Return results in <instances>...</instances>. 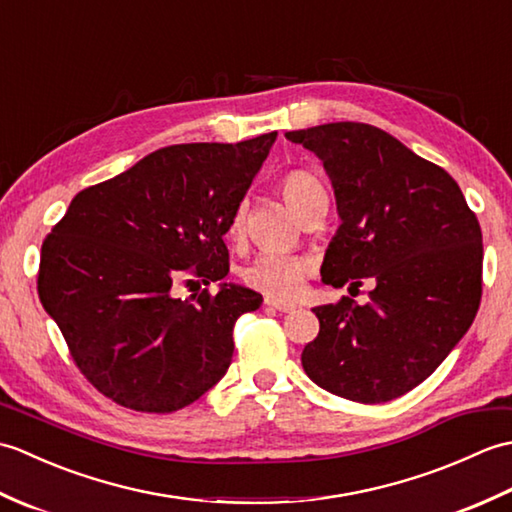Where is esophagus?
<instances>
[{
  "label": "esophagus",
  "instance_id": "obj_1",
  "mask_svg": "<svg viewBox=\"0 0 512 512\" xmlns=\"http://www.w3.org/2000/svg\"><path fill=\"white\" fill-rule=\"evenodd\" d=\"M266 306L277 310V312H292V310H297L295 303L284 301V299H275V297H268V299H266Z\"/></svg>",
  "mask_w": 512,
  "mask_h": 512
}]
</instances>
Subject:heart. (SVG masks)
<instances>
[{
	"instance_id": "b5f03b06",
	"label": "heart",
	"mask_w": 512,
	"mask_h": 512,
	"mask_svg": "<svg viewBox=\"0 0 512 512\" xmlns=\"http://www.w3.org/2000/svg\"><path fill=\"white\" fill-rule=\"evenodd\" d=\"M279 191L284 200L295 209L301 217L306 215L314 204L325 198V189L321 180L308 169H290L279 180ZM246 226V206L239 204L228 222V237L237 239L244 233ZM310 273V262L303 255L275 253L264 250L255 255L246 268L242 270V279L250 288H255L270 297H288L295 292L303 277Z\"/></svg>"
}]
</instances>
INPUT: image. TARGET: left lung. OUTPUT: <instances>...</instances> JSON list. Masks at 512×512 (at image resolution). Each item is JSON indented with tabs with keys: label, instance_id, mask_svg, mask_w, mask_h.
Returning a JSON list of instances; mask_svg holds the SVG:
<instances>
[{
	"label": "left lung",
	"instance_id": "8db88e82",
	"mask_svg": "<svg viewBox=\"0 0 512 512\" xmlns=\"http://www.w3.org/2000/svg\"><path fill=\"white\" fill-rule=\"evenodd\" d=\"M332 180L341 226L325 253L323 284L376 281L365 306L341 297L314 308L317 339L303 347L310 380L378 405L427 380L480 308L482 228L447 171L383 129L328 123L288 132Z\"/></svg>",
	"mask_w": 512,
	"mask_h": 512
}]
</instances>
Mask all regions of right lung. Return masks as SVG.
Here are the masks:
<instances>
[{"instance_id":"1","label":"right lung","mask_w":512,"mask_h":512,"mask_svg":"<svg viewBox=\"0 0 512 512\" xmlns=\"http://www.w3.org/2000/svg\"><path fill=\"white\" fill-rule=\"evenodd\" d=\"M275 138L158 149L76 193L43 239L39 299L79 372L116 405L171 413L226 374L235 321L262 295L209 286L228 275L224 233ZM178 280L207 288L176 300Z\"/></svg>"}]
</instances>
